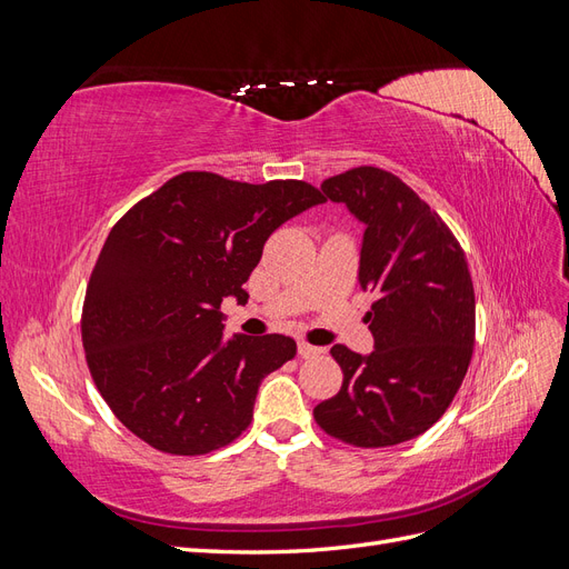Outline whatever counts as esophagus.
I'll use <instances>...</instances> for the list:
<instances>
[{
    "mask_svg": "<svg viewBox=\"0 0 569 569\" xmlns=\"http://www.w3.org/2000/svg\"><path fill=\"white\" fill-rule=\"evenodd\" d=\"M320 353H322L320 347H313V343L299 341V356H301V358H316V356H320Z\"/></svg>",
    "mask_w": 569,
    "mask_h": 569,
    "instance_id": "esophagus-1",
    "label": "esophagus"
}]
</instances>
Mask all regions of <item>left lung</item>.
Returning <instances> with one entry per match:
<instances>
[{"instance_id":"left-lung-1","label":"left lung","mask_w":569,"mask_h":569,"mask_svg":"<svg viewBox=\"0 0 569 569\" xmlns=\"http://www.w3.org/2000/svg\"><path fill=\"white\" fill-rule=\"evenodd\" d=\"M366 226L358 282L377 291L368 356L335 343L343 382L316 406L327 435L382 449L427 432L453 401L475 347V289L451 230L387 170L360 166L320 184Z\"/></svg>"}]
</instances>
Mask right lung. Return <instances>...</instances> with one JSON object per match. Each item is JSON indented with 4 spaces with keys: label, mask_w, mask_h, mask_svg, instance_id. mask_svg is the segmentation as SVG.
<instances>
[{
    "label": "right lung",
    "mask_w": 569,
    "mask_h": 569,
    "mask_svg": "<svg viewBox=\"0 0 569 569\" xmlns=\"http://www.w3.org/2000/svg\"><path fill=\"white\" fill-rule=\"evenodd\" d=\"M313 184L182 173L109 232L82 306L92 380L134 437L203 456L244 432L263 377L295 358L284 335L226 332L220 303L242 287L282 222L322 203Z\"/></svg>",
    "instance_id": "add662e5"
}]
</instances>
